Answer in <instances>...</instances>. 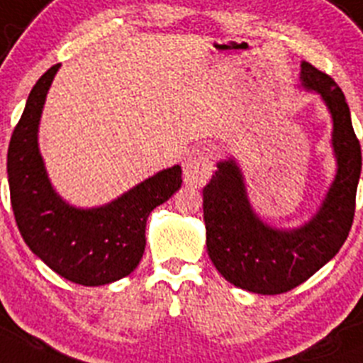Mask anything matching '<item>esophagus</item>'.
I'll return each mask as SVG.
<instances>
[{"mask_svg": "<svg viewBox=\"0 0 363 363\" xmlns=\"http://www.w3.org/2000/svg\"><path fill=\"white\" fill-rule=\"evenodd\" d=\"M215 159L216 150L211 145H199L191 148L184 161V181L193 186L204 184L215 170Z\"/></svg>", "mask_w": 363, "mask_h": 363, "instance_id": "obj_1", "label": "esophagus"}]
</instances>
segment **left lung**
<instances>
[{
    "label": "left lung",
    "mask_w": 363,
    "mask_h": 363,
    "mask_svg": "<svg viewBox=\"0 0 363 363\" xmlns=\"http://www.w3.org/2000/svg\"><path fill=\"white\" fill-rule=\"evenodd\" d=\"M301 87L319 94L333 121L337 174L319 209L292 229L267 223L254 211L245 179L235 157L216 162L204 195L206 247L213 265L231 284L247 292H289L326 265L344 245L354 216L362 150L344 93L331 77L301 62Z\"/></svg>",
    "instance_id": "left-lung-1"
}]
</instances>
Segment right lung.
Returning <instances> with one entry per match:
<instances>
[{
  "label": "right lung",
  "mask_w": 363,
  "mask_h": 363,
  "mask_svg": "<svg viewBox=\"0 0 363 363\" xmlns=\"http://www.w3.org/2000/svg\"><path fill=\"white\" fill-rule=\"evenodd\" d=\"M60 64L50 67L30 91L6 155L10 202L19 233L37 258L64 279L84 286L128 276L143 258L145 229L152 209L181 188L175 164L96 208H77L60 197L39 150V123Z\"/></svg>",
  "instance_id": "obj_1"
}]
</instances>
